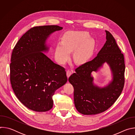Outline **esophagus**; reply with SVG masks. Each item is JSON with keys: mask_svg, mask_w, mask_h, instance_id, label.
<instances>
[{"mask_svg": "<svg viewBox=\"0 0 135 135\" xmlns=\"http://www.w3.org/2000/svg\"><path fill=\"white\" fill-rule=\"evenodd\" d=\"M66 74H67V78H68L71 75V71L70 70H67V71H66Z\"/></svg>", "mask_w": 135, "mask_h": 135, "instance_id": "1", "label": "esophagus"}]
</instances>
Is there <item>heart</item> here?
<instances>
[{"mask_svg": "<svg viewBox=\"0 0 135 135\" xmlns=\"http://www.w3.org/2000/svg\"><path fill=\"white\" fill-rule=\"evenodd\" d=\"M88 32L83 31H69L65 32L62 41L57 43L55 49V57L57 62L64 64L69 59L73 50V58L78 64H82L91 56L94 41Z\"/></svg>", "mask_w": 135, "mask_h": 135, "instance_id": "b5f03b06", "label": "heart"}]
</instances>
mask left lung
Instances as JSON below:
<instances>
[{
  "label": "left lung",
  "mask_w": 135,
  "mask_h": 135,
  "mask_svg": "<svg viewBox=\"0 0 135 135\" xmlns=\"http://www.w3.org/2000/svg\"><path fill=\"white\" fill-rule=\"evenodd\" d=\"M106 42L97 56L75 69L68 79L74 89V100L79 112L95 115L108 109L120 95L124 84V56L113 35L105 30ZM110 66L112 79L103 88L93 83L92 71L97 72L105 62Z\"/></svg>",
  "instance_id": "1"
}]
</instances>
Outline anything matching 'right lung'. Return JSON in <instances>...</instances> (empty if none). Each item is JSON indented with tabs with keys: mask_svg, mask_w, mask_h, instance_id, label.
<instances>
[{
	"mask_svg": "<svg viewBox=\"0 0 135 135\" xmlns=\"http://www.w3.org/2000/svg\"><path fill=\"white\" fill-rule=\"evenodd\" d=\"M62 28L53 25L33 27L20 38L13 50L12 87L18 99L32 110H50L55 91L67 81L65 68L43 53L49 50L46 44L47 38Z\"/></svg>",
	"mask_w": 135,
	"mask_h": 135,
	"instance_id": "right-lung-1",
	"label": "right lung"
}]
</instances>
